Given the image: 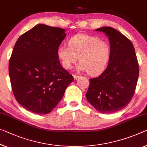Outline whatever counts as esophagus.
Segmentation results:
<instances>
[{
	"label": "esophagus",
	"mask_w": 147,
	"mask_h": 147,
	"mask_svg": "<svg viewBox=\"0 0 147 147\" xmlns=\"http://www.w3.org/2000/svg\"><path fill=\"white\" fill-rule=\"evenodd\" d=\"M73 76H74V80H78V79L80 78V76H77V75H73Z\"/></svg>",
	"instance_id": "1"
}]
</instances>
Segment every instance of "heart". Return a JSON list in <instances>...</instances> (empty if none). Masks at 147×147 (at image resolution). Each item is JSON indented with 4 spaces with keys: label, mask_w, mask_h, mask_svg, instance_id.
<instances>
[{
    "label": "heart",
    "mask_w": 147,
    "mask_h": 147,
    "mask_svg": "<svg viewBox=\"0 0 147 147\" xmlns=\"http://www.w3.org/2000/svg\"><path fill=\"white\" fill-rule=\"evenodd\" d=\"M57 55L64 68L71 69L79 57L78 70L87 71L90 76H97L107 66L110 46L107 40L96 36L78 34L69 40L68 45L58 47Z\"/></svg>",
    "instance_id": "1"
}]
</instances>
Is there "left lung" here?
Wrapping results in <instances>:
<instances>
[{
    "label": "left lung",
    "mask_w": 147,
    "mask_h": 147,
    "mask_svg": "<svg viewBox=\"0 0 147 147\" xmlns=\"http://www.w3.org/2000/svg\"><path fill=\"white\" fill-rule=\"evenodd\" d=\"M108 37L110 56L107 69L97 78L90 79L86 98L101 113H114L127 107L136 89L139 63L131 40L114 28L96 29Z\"/></svg>",
    "instance_id": "1"
}]
</instances>
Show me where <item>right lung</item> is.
<instances>
[{
    "instance_id": "obj_1",
    "label": "right lung",
    "mask_w": 147,
    "mask_h": 147,
    "mask_svg": "<svg viewBox=\"0 0 147 147\" xmlns=\"http://www.w3.org/2000/svg\"><path fill=\"white\" fill-rule=\"evenodd\" d=\"M65 29L38 24L17 40L9 60L11 86L17 102L37 114H47L74 81L62 67L57 49Z\"/></svg>"
}]
</instances>
